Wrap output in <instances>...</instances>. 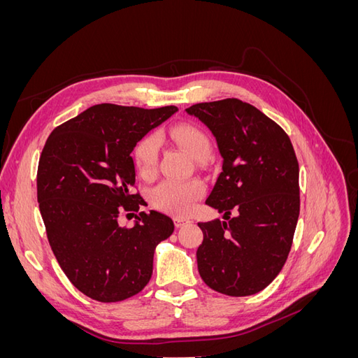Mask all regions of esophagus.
Instances as JSON below:
<instances>
[{
	"mask_svg": "<svg viewBox=\"0 0 358 358\" xmlns=\"http://www.w3.org/2000/svg\"><path fill=\"white\" fill-rule=\"evenodd\" d=\"M173 221H175V225L178 227V229H179V227H182L183 224H187V222H189L188 220H185V218H182V216H175V218H173Z\"/></svg>",
	"mask_w": 358,
	"mask_h": 358,
	"instance_id": "1",
	"label": "esophagus"
}]
</instances>
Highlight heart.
Returning a JSON list of instances; mask_svg holds the SVG:
<instances>
[{
	"label": "heart",
	"mask_w": 358,
	"mask_h": 358,
	"mask_svg": "<svg viewBox=\"0 0 358 358\" xmlns=\"http://www.w3.org/2000/svg\"><path fill=\"white\" fill-rule=\"evenodd\" d=\"M167 136L194 159H204L209 155V137L197 125H175L169 129ZM134 164L143 179L154 178L158 164V140L155 136H146L136 145ZM203 196L204 185L197 179L162 180L150 191V203L162 212L187 215Z\"/></svg>",
	"instance_id": "obj_1"
}]
</instances>
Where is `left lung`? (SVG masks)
<instances>
[{
  "instance_id": "1",
  "label": "left lung",
  "mask_w": 358,
  "mask_h": 358,
  "mask_svg": "<svg viewBox=\"0 0 358 358\" xmlns=\"http://www.w3.org/2000/svg\"><path fill=\"white\" fill-rule=\"evenodd\" d=\"M187 113L210 129L222 157L206 204L225 221L199 222V273L222 294H255L282 270L294 237L300 212L294 148L275 121L237 99L194 104Z\"/></svg>"
}]
</instances>
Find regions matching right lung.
I'll return each instance as SVG.
<instances>
[{
  "instance_id": "obj_1",
  "label": "right lung",
  "mask_w": 358,
  "mask_h": 358,
  "mask_svg": "<svg viewBox=\"0 0 358 358\" xmlns=\"http://www.w3.org/2000/svg\"><path fill=\"white\" fill-rule=\"evenodd\" d=\"M175 112L176 106L95 104L53 129L41 150L37 200L49 245L70 282L94 300L121 301L142 291L157 245L175 230L157 210L140 212L133 229L117 224L122 212L145 204L131 191L134 146Z\"/></svg>"
}]
</instances>
